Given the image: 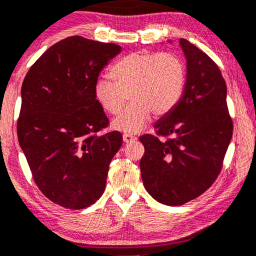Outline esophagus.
I'll use <instances>...</instances> for the list:
<instances>
[{"label":"esophagus","mask_w":256,"mask_h":256,"mask_svg":"<svg viewBox=\"0 0 256 256\" xmlns=\"http://www.w3.org/2000/svg\"><path fill=\"white\" fill-rule=\"evenodd\" d=\"M123 140L124 142H130V141L136 140V136L131 134V133H125V134H123Z\"/></svg>","instance_id":"1"}]
</instances>
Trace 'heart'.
<instances>
[{"label": "heart", "instance_id": "1", "mask_svg": "<svg viewBox=\"0 0 256 256\" xmlns=\"http://www.w3.org/2000/svg\"><path fill=\"white\" fill-rule=\"evenodd\" d=\"M112 79L100 78L94 94L109 115L120 114L128 98L131 104L114 122L124 132H138L150 118L172 112L182 100L188 82V66L174 52H134L112 68Z\"/></svg>", "mask_w": 256, "mask_h": 256}]
</instances>
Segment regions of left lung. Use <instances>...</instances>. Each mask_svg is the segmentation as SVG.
Masks as SVG:
<instances>
[{
	"label": "left lung",
	"mask_w": 256,
	"mask_h": 256,
	"mask_svg": "<svg viewBox=\"0 0 256 256\" xmlns=\"http://www.w3.org/2000/svg\"><path fill=\"white\" fill-rule=\"evenodd\" d=\"M180 46L188 60L184 95L155 124V136H139L144 147L140 160L144 186L166 206L184 204L210 188L234 132L220 68L190 41L180 39Z\"/></svg>",
	"instance_id": "8db88e82"
}]
</instances>
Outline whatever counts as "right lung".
<instances>
[{"instance_id":"add662e5","label":"right lung","mask_w":256,"mask_h":256,"mask_svg":"<svg viewBox=\"0 0 256 256\" xmlns=\"http://www.w3.org/2000/svg\"><path fill=\"white\" fill-rule=\"evenodd\" d=\"M120 46L68 36L30 68L22 85L17 134L41 193L68 209H84L104 194L109 163L123 144L106 132L109 120L94 94L102 68Z\"/></svg>"}]
</instances>
